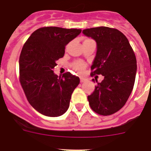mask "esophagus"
I'll return each mask as SVG.
<instances>
[{"label": "esophagus", "instance_id": "esophagus-1", "mask_svg": "<svg viewBox=\"0 0 151 151\" xmlns=\"http://www.w3.org/2000/svg\"><path fill=\"white\" fill-rule=\"evenodd\" d=\"M85 80H85V78H83V77H81V78H80V83H84Z\"/></svg>", "mask_w": 151, "mask_h": 151}]
</instances>
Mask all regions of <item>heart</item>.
I'll return each mask as SVG.
<instances>
[{
  "mask_svg": "<svg viewBox=\"0 0 151 151\" xmlns=\"http://www.w3.org/2000/svg\"><path fill=\"white\" fill-rule=\"evenodd\" d=\"M88 40H91V39H85V41H88ZM71 67H72L74 70H76L77 72L82 73L83 71H84L85 64L81 61H75L74 63H73L72 64H71Z\"/></svg>",
  "mask_w": 151,
  "mask_h": 151,
  "instance_id": "b5f03b06",
  "label": "heart"
}]
</instances>
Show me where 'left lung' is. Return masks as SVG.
Returning a JSON list of instances; mask_svg holds the SVG:
<instances>
[{
    "instance_id": "left-lung-1",
    "label": "left lung",
    "mask_w": 151,
    "mask_h": 151,
    "mask_svg": "<svg viewBox=\"0 0 151 151\" xmlns=\"http://www.w3.org/2000/svg\"><path fill=\"white\" fill-rule=\"evenodd\" d=\"M83 33L96 42V54L92 73L104 78L88 99L91 109L101 115H109L124 106L135 82L137 60L129 40L121 31L108 27L85 29ZM94 80H93V81Z\"/></svg>"
}]
</instances>
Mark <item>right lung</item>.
<instances>
[{
	"mask_svg": "<svg viewBox=\"0 0 151 151\" xmlns=\"http://www.w3.org/2000/svg\"><path fill=\"white\" fill-rule=\"evenodd\" d=\"M81 29L45 27L35 30L21 51L19 82L28 102L39 113L58 117L69 106L80 78L66 72L58 77L53 71L56 61L63 58L65 47Z\"/></svg>",
	"mask_w": 151,
	"mask_h": 151,
	"instance_id": "1",
	"label": "right lung"
}]
</instances>
